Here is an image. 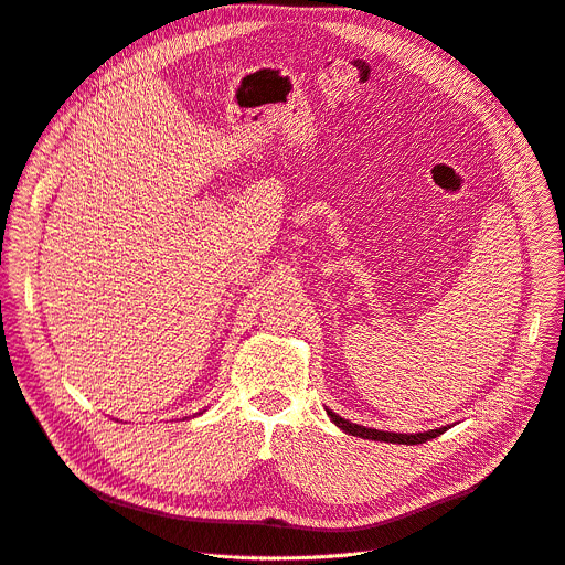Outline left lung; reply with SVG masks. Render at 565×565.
<instances>
[{
    "label": "left lung",
    "mask_w": 565,
    "mask_h": 565,
    "mask_svg": "<svg viewBox=\"0 0 565 565\" xmlns=\"http://www.w3.org/2000/svg\"><path fill=\"white\" fill-rule=\"evenodd\" d=\"M328 416L332 422H335V426H340L344 433L349 435H356V437H363V440H377V443H393V445H422V443H428L433 440V437L443 435L447 428H437V430H428V433H388V430H377V428H365V426H359V424H351L347 419H342L340 414L330 412L328 409Z\"/></svg>",
    "instance_id": "left-lung-1"
}]
</instances>
